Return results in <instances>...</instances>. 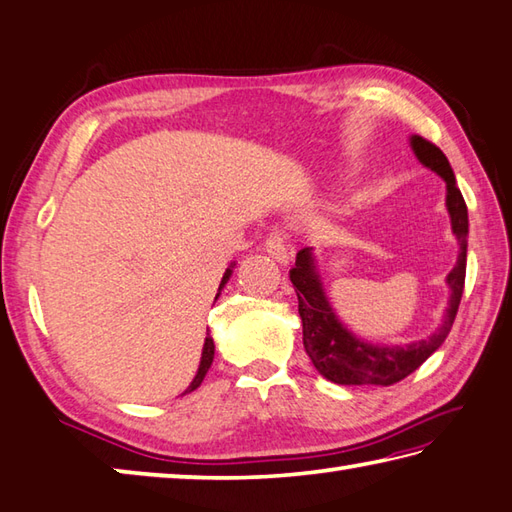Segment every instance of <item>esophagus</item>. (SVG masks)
Here are the masks:
<instances>
[{
	"mask_svg": "<svg viewBox=\"0 0 512 512\" xmlns=\"http://www.w3.org/2000/svg\"><path fill=\"white\" fill-rule=\"evenodd\" d=\"M264 250L275 259V262H280V264H288V259H291V255H293V248L284 239L282 232H271V235H268L264 241Z\"/></svg>",
	"mask_w": 512,
	"mask_h": 512,
	"instance_id": "esophagus-1",
	"label": "esophagus"
}]
</instances>
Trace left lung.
Returning a JSON list of instances; mask_svg holds the SVG:
<instances>
[{
    "mask_svg": "<svg viewBox=\"0 0 512 512\" xmlns=\"http://www.w3.org/2000/svg\"><path fill=\"white\" fill-rule=\"evenodd\" d=\"M416 159L430 167L445 181V206L450 212L452 232L459 239L457 264L445 277L450 286V300L445 309L441 327L425 340L410 342L403 347H380L362 342L347 331L345 324L333 313L331 304L324 295L318 268L311 248H302L295 257L291 268L293 288L297 293V311L302 318L304 349L320 374L338 385H380L389 387L416 371L423 362L439 349L452 329L457 318L463 284H466V253H468V208L463 194L454 179L450 161L434 143L425 141L423 136L410 138Z\"/></svg>",
    "mask_w": 512,
    "mask_h": 512,
    "instance_id": "obj_1",
    "label": "left lung"
}]
</instances>
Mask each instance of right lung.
<instances>
[{
  "label": "right lung",
  "instance_id": "1",
  "mask_svg": "<svg viewBox=\"0 0 512 512\" xmlns=\"http://www.w3.org/2000/svg\"><path fill=\"white\" fill-rule=\"evenodd\" d=\"M230 275H232V266H230L228 271L224 273V280H221V284H219V291H221V288L226 286V282L230 280ZM217 295H219V293H217ZM212 358H215V342H212L210 333H208V336H206V342H203V351H201V362H199L197 376L192 378V383H190V387H188V389H185V394H188V392H194V389H197V387L203 383V378H206L208 369H210V365H212Z\"/></svg>",
  "mask_w": 512,
  "mask_h": 512
}]
</instances>
